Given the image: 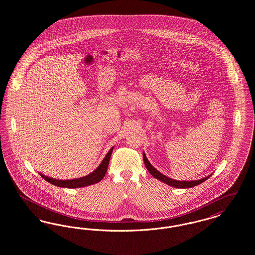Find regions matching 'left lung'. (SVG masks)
Masks as SVG:
<instances>
[{"instance_id":"8db88e82","label":"left lung","mask_w":255,"mask_h":255,"mask_svg":"<svg viewBox=\"0 0 255 255\" xmlns=\"http://www.w3.org/2000/svg\"><path fill=\"white\" fill-rule=\"evenodd\" d=\"M143 160H144V164H145L146 168L149 171V173L155 178V179H158L159 181H161L162 182H165L166 184H168L170 186H173V187H176V188H189V187H193L196 186L202 182H205L206 180H207L211 175L207 176L206 178H203L201 180H197V181H176V180H173L171 178L166 177L165 175L161 174L159 171L156 169L150 162L149 160L146 158L145 154L143 153Z\"/></svg>"}]
</instances>
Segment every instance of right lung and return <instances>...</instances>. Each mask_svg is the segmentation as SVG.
Masks as SVG:
<instances>
[{
	"label": "right lung",
	"mask_w": 255,
	"mask_h": 255,
	"mask_svg": "<svg viewBox=\"0 0 255 255\" xmlns=\"http://www.w3.org/2000/svg\"><path fill=\"white\" fill-rule=\"evenodd\" d=\"M114 150V147H112L110 149L109 152L107 153V155L105 156L104 159L101 161V163L99 164V166L97 167V169L95 170L94 172H92L91 174L87 175L85 177H82V178H79V179H73V180H56V179H52V178H49L48 176H45L41 173L40 176L46 180L47 182L53 184V185H56V186H59V187H65V188H79V187H84V186H88V185H91V184H94V183H97V182H100L106 172L108 169V165H109L110 158H111V155H112V152Z\"/></svg>",
	"instance_id": "obj_1"
}]
</instances>
